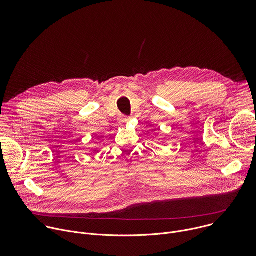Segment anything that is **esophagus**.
I'll list each match as a JSON object with an SVG mask.
<instances>
[{
	"instance_id": "esophagus-1",
	"label": "esophagus",
	"mask_w": 256,
	"mask_h": 256,
	"mask_svg": "<svg viewBox=\"0 0 256 256\" xmlns=\"http://www.w3.org/2000/svg\"><path fill=\"white\" fill-rule=\"evenodd\" d=\"M130 118H128V116H122V122H130Z\"/></svg>"
}]
</instances>
